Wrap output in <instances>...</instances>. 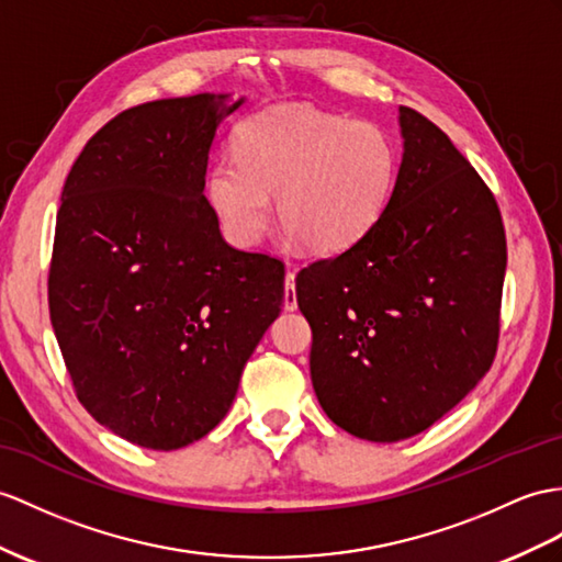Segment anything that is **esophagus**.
Instances as JSON below:
<instances>
[{"label": "esophagus", "mask_w": 562, "mask_h": 562, "mask_svg": "<svg viewBox=\"0 0 562 562\" xmlns=\"http://www.w3.org/2000/svg\"><path fill=\"white\" fill-rule=\"evenodd\" d=\"M283 307L293 312L297 307V297H295V271L285 273V283H283Z\"/></svg>", "instance_id": "esophagus-1"}]
</instances>
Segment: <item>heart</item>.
Returning a JSON list of instances; mask_svg holds the SVG:
<instances>
[{
  "instance_id": "obj_1",
  "label": "heart",
  "mask_w": 562,
  "mask_h": 562,
  "mask_svg": "<svg viewBox=\"0 0 562 562\" xmlns=\"http://www.w3.org/2000/svg\"><path fill=\"white\" fill-rule=\"evenodd\" d=\"M236 155L216 157L207 198L224 236L250 248L277 195L281 226L312 252L348 250L369 234L398 183V145L372 121L277 106L243 121Z\"/></svg>"
}]
</instances>
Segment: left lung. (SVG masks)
Segmentation results:
<instances>
[{"mask_svg":"<svg viewBox=\"0 0 562 562\" xmlns=\"http://www.w3.org/2000/svg\"><path fill=\"white\" fill-rule=\"evenodd\" d=\"M389 207L348 250L295 279L310 374L334 424L409 439L453 409L496 358L505 231L494 193L448 135L401 106Z\"/></svg>","mask_w":562,"mask_h":562,"instance_id":"8db88e82","label":"left lung"}]
</instances>
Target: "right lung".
<instances>
[{
	"instance_id": "1",
	"label": "right lung",
	"mask_w": 562,
	"mask_h": 562,
	"mask_svg": "<svg viewBox=\"0 0 562 562\" xmlns=\"http://www.w3.org/2000/svg\"><path fill=\"white\" fill-rule=\"evenodd\" d=\"M157 100L92 135L68 171L49 319L78 401L153 450L202 439L279 317L283 262L231 248L204 198L218 123L243 98Z\"/></svg>"
}]
</instances>
